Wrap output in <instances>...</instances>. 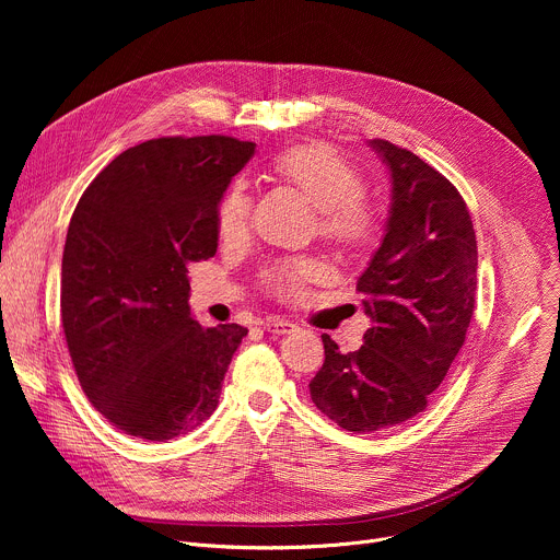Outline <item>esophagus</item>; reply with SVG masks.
Returning a JSON list of instances; mask_svg holds the SVG:
<instances>
[{"instance_id":"34e87169","label":"esophagus","mask_w":560,"mask_h":560,"mask_svg":"<svg viewBox=\"0 0 560 560\" xmlns=\"http://www.w3.org/2000/svg\"><path fill=\"white\" fill-rule=\"evenodd\" d=\"M264 330L266 332H272V335H290L296 330L294 324L285 322V318H279V316H270L268 322H264Z\"/></svg>"}]
</instances>
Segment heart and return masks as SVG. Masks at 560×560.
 Returning <instances> with one entry per match:
<instances>
[{
  "label": "heart",
  "mask_w": 560,
  "mask_h": 560,
  "mask_svg": "<svg viewBox=\"0 0 560 560\" xmlns=\"http://www.w3.org/2000/svg\"><path fill=\"white\" fill-rule=\"evenodd\" d=\"M270 175L299 190L318 212V230L339 248L357 250L378 230V214L361 195V171L332 145L296 143L270 162ZM250 228V197L232 184L217 206V230L223 242H242ZM322 275L314 261H285L264 272V288L279 299H299L310 281Z\"/></svg>",
  "instance_id": "obj_1"
}]
</instances>
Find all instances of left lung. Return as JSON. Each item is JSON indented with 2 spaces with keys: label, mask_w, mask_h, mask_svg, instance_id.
Segmentation results:
<instances>
[{
  "label": "left lung",
  "mask_w": 560,
  "mask_h": 560,
  "mask_svg": "<svg viewBox=\"0 0 560 560\" xmlns=\"http://www.w3.org/2000/svg\"><path fill=\"white\" fill-rule=\"evenodd\" d=\"M370 148L389 173L383 242L357 281L372 326L357 352L322 335L314 406L348 432H376L428 408L456 359L476 292V234L458 190L415 152L385 139Z\"/></svg>",
  "instance_id": "left-lung-1"
}]
</instances>
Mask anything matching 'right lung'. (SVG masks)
<instances>
[{"label": "right lung", "instance_id": "obj_1", "mask_svg": "<svg viewBox=\"0 0 560 560\" xmlns=\"http://www.w3.org/2000/svg\"><path fill=\"white\" fill-rule=\"evenodd\" d=\"M255 148L221 135L143 141L72 212L61 259L68 352L91 404L130 436L171 441L217 410L248 330L195 322L186 266L214 257L219 199Z\"/></svg>", "mask_w": 560, "mask_h": 560}]
</instances>
